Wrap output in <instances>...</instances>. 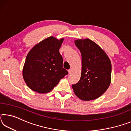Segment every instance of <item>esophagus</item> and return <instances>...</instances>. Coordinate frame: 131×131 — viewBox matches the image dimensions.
<instances>
[{
  "label": "esophagus",
  "mask_w": 131,
  "mask_h": 131,
  "mask_svg": "<svg viewBox=\"0 0 131 131\" xmlns=\"http://www.w3.org/2000/svg\"><path fill=\"white\" fill-rule=\"evenodd\" d=\"M68 73L69 74H71L72 73V69H69L68 70Z\"/></svg>",
  "instance_id": "obj_1"
}]
</instances>
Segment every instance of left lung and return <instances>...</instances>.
<instances>
[{"label":"left lung","mask_w":131,"mask_h":131,"mask_svg":"<svg viewBox=\"0 0 131 131\" xmlns=\"http://www.w3.org/2000/svg\"><path fill=\"white\" fill-rule=\"evenodd\" d=\"M81 54L79 81L72 85L75 95L84 101L96 99L108 89L111 83L112 63L106 53L90 39L74 41Z\"/></svg>","instance_id":"1"}]
</instances>
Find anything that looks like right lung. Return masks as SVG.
<instances>
[{"mask_svg":"<svg viewBox=\"0 0 131 131\" xmlns=\"http://www.w3.org/2000/svg\"><path fill=\"white\" fill-rule=\"evenodd\" d=\"M64 40L50 36L36 44L26 56L23 76L28 87L40 94L52 90L68 71L63 68L59 48Z\"/></svg>","mask_w":131,"mask_h":131,"instance_id":"right-lung-1","label":"right lung"}]
</instances>
